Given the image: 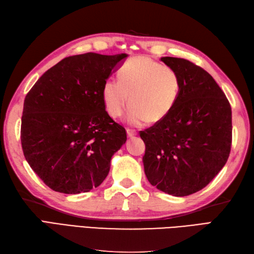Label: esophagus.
<instances>
[{
	"label": "esophagus",
	"mask_w": 254,
	"mask_h": 254,
	"mask_svg": "<svg viewBox=\"0 0 254 254\" xmlns=\"http://www.w3.org/2000/svg\"><path fill=\"white\" fill-rule=\"evenodd\" d=\"M127 133L128 137H134L137 135L136 129H133V128H127Z\"/></svg>",
	"instance_id": "34e87169"
}]
</instances>
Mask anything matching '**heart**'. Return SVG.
<instances>
[{
	"label": "heart",
	"mask_w": 254,
	"mask_h": 254,
	"mask_svg": "<svg viewBox=\"0 0 254 254\" xmlns=\"http://www.w3.org/2000/svg\"><path fill=\"white\" fill-rule=\"evenodd\" d=\"M118 76L119 80H106L102 90L106 110L115 119L125 114L129 97V123H158L172 111L180 97V74L148 57L127 61Z\"/></svg>",
	"instance_id": "obj_1"
}]
</instances>
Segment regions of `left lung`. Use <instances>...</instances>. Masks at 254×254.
<instances>
[{
    "instance_id": "left-lung-1",
    "label": "left lung",
    "mask_w": 254,
    "mask_h": 254,
    "mask_svg": "<svg viewBox=\"0 0 254 254\" xmlns=\"http://www.w3.org/2000/svg\"><path fill=\"white\" fill-rule=\"evenodd\" d=\"M181 76L180 97L160 122L140 131L145 174L152 186L176 197L201 190L229 157L232 108L205 70L184 58L161 57Z\"/></svg>"
}]
</instances>
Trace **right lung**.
<instances>
[{
    "label": "right lung",
    "instance_id": "right-lung-1",
    "mask_svg": "<svg viewBox=\"0 0 254 254\" xmlns=\"http://www.w3.org/2000/svg\"><path fill=\"white\" fill-rule=\"evenodd\" d=\"M127 54L64 58L41 76L23 103L20 139L29 166L51 190L87 192L109 173L111 157L127 140L102 90Z\"/></svg>",
    "mask_w": 254,
    "mask_h": 254
}]
</instances>
